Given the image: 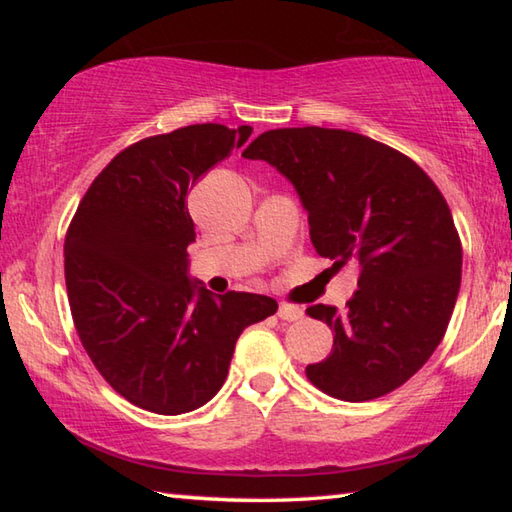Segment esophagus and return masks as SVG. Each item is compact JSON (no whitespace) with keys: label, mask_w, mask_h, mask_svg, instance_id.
Instances as JSON below:
<instances>
[{"label":"esophagus","mask_w":512,"mask_h":512,"mask_svg":"<svg viewBox=\"0 0 512 512\" xmlns=\"http://www.w3.org/2000/svg\"><path fill=\"white\" fill-rule=\"evenodd\" d=\"M277 316H280L282 320H300L302 316H305V311H302L298 305H289V302H282L280 307H277Z\"/></svg>","instance_id":"1"}]
</instances>
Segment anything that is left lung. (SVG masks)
<instances>
[{"label":"left lung","instance_id":"8db88e82","mask_svg":"<svg viewBox=\"0 0 512 512\" xmlns=\"http://www.w3.org/2000/svg\"><path fill=\"white\" fill-rule=\"evenodd\" d=\"M241 155L298 189L320 257L359 268L348 309H307L334 332L307 379L345 402L400 388L443 341L461 289L463 246L445 196L409 155L341 128H275Z\"/></svg>","mask_w":512,"mask_h":512}]
</instances>
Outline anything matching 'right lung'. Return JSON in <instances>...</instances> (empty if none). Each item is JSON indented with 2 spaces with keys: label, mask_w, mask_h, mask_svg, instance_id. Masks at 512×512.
<instances>
[{
  "label": "right lung",
  "mask_w": 512,
  "mask_h": 512,
  "mask_svg": "<svg viewBox=\"0 0 512 512\" xmlns=\"http://www.w3.org/2000/svg\"><path fill=\"white\" fill-rule=\"evenodd\" d=\"M253 128L194 124L126 146L92 180L65 235L74 327L101 377L151 413L219 393L239 334L277 311L257 293L212 296L187 277V194Z\"/></svg>",
  "instance_id": "1"
}]
</instances>
